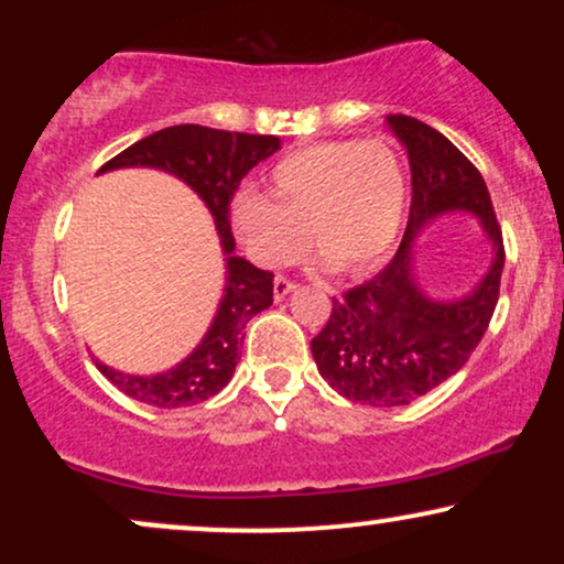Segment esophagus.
Returning <instances> with one entry per match:
<instances>
[{"label":"esophagus","instance_id":"1","mask_svg":"<svg viewBox=\"0 0 564 564\" xmlns=\"http://www.w3.org/2000/svg\"><path fill=\"white\" fill-rule=\"evenodd\" d=\"M289 291H294V281H289L286 275H275V281H273V296H275V302H281L283 296L289 294Z\"/></svg>","mask_w":564,"mask_h":564}]
</instances>
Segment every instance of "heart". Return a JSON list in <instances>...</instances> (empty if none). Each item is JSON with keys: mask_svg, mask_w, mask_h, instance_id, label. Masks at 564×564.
Masks as SVG:
<instances>
[{"mask_svg": "<svg viewBox=\"0 0 564 564\" xmlns=\"http://www.w3.org/2000/svg\"><path fill=\"white\" fill-rule=\"evenodd\" d=\"M405 215V174L384 140H334L291 151L270 193L243 191L232 225L257 262H294L310 243L323 268L364 275L390 254Z\"/></svg>", "mask_w": 564, "mask_h": 564, "instance_id": "heart-1", "label": "heart"}]
</instances>
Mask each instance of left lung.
<instances>
[{
    "instance_id": "obj_1",
    "label": "left lung",
    "mask_w": 564,
    "mask_h": 564,
    "mask_svg": "<svg viewBox=\"0 0 564 564\" xmlns=\"http://www.w3.org/2000/svg\"><path fill=\"white\" fill-rule=\"evenodd\" d=\"M411 164V215L392 262L371 281L334 300L332 318L313 339L321 377L352 403L408 405L453 377L480 345L498 302L503 238L488 185L453 142L424 121L387 116ZM471 214L495 246L481 283L458 301H432L412 273V241L432 218Z\"/></svg>"
}]
</instances>
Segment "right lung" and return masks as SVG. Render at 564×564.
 Here are the masks:
<instances>
[{
    "label": "right lung",
    "instance_id": "add662e5",
    "mask_svg": "<svg viewBox=\"0 0 564 564\" xmlns=\"http://www.w3.org/2000/svg\"><path fill=\"white\" fill-rule=\"evenodd\" d=\"M281 148L275 134H243L225 129L177 124L148 134L113 156L100 172L148 166L170 172L198 193L217 225L219 246L225 254V289L209 332L187 358L170 371L134 377L95 360L100 373L132 400L156 408H185L215 398L232 379L238 349L243 345L246 323L273 304V273L254 268L236 251L230 232V198L241 180L260 161Z\"/></svg>",
    "mask_w": 564,
    "mask_h": 564
}]
</instances>
